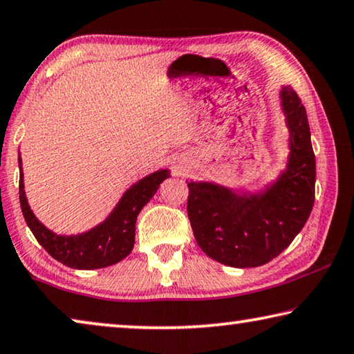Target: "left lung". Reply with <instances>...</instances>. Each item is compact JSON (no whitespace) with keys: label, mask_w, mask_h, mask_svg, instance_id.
<instances>
[{"label":"left lung","mask_w":354,"mask_h":354,"mask_svg":"<svg viewBox=\"0 0 354 354\" xmlns=\"http://www.w3.org/2000/svg\"><path fill=\"white\" fill-rule=\"evenodd\" d=\"M290 130L287 171L262 194H236L208 182L188 183L187 212L208 257L234 268L268 263L304 227L315 201V153L306 108L290 86L281 91Z\"/></svg>","instance_id":"1"}]
</instances>
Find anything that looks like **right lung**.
I'll return each instance as SVG.
<instances>
[{"label": "right lung", "mask_w": 354, "mask_h": 354, "mask_svg": "<svg viewBox=\"0 0 354 354\" xmlns=\"http://www.w3.org/2000/svg\"><path fill=\"white\" fill-rule=\"evenodd\" d=\"M19 165L21 160L19 158ZM169 177L167 169L156 171L141 178L130 189L125 191L122 199L114 208L105 223L80 235H57L34 216L28 205L23 191V174L20 167V205L23 216L32 235L51 257L62 265L75 270L105 268L125 259L135 245L136 218L142 207L153 198L160 183Z\"/></svg>", "instance_id": "1"}]
</instances>
